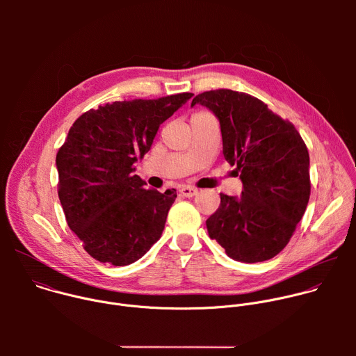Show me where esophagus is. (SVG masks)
<instances>
[{
	"mask_svg": "<svg viewBox=\"0 0 356 356\" xmlns=\"http://www.w3.org/2000/svg\"><path fill=\"white\" fill-rule=\"evenodd\" d=\"M180 194L183 195V197H187V198H190V197H194L198 191H197V188H194V187H190V186H181L180 187Z\"/></svg>",
	"mask_w": 356,
	"mask_h": 356,
	"instance_id": "34e87169",
	"label": "esophagus"
}]
</instances>
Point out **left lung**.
<instances>
[{
  "label": "left lung",
  "instance_id": "1",
  "mask_svg": "<svg viewBox=\"0 0 356 356\" xmlns=\"http://www.w3.org/2000/svg\"><path fill=\"white\" fill-rule=\"evenodd\" d=\"M220 121L222 154L242 181L241 197L221 195L206 221L210 238L239 262L272 259L289 243L310 198V156L294 125L264 101L227 88L195 95Z\"/></svg>",
  "mask_w": 356,
  "mask_h": 356
}]
</instances>
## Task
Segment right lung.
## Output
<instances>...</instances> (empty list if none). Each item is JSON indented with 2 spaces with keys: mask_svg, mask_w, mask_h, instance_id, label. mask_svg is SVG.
<instances>
[{
  "mask_svg": "<svg viewBox=\"0 0 356 356\" xmlns=\"http://www.w3.org/2000/svg\"><path fill=\"white\" fill-rule=\"evenodd\" d=\"M191 97L115 101L84 113L70 128L56 155L58 193L67 225L94 259L127 266L161 238L176 190L146 188L135 163Z\"/></svg>",
  "mask_w": 356,
  "mask_h": 356,
  "instance_id": "1",
  "label": "right lung"
}]
</instances>
